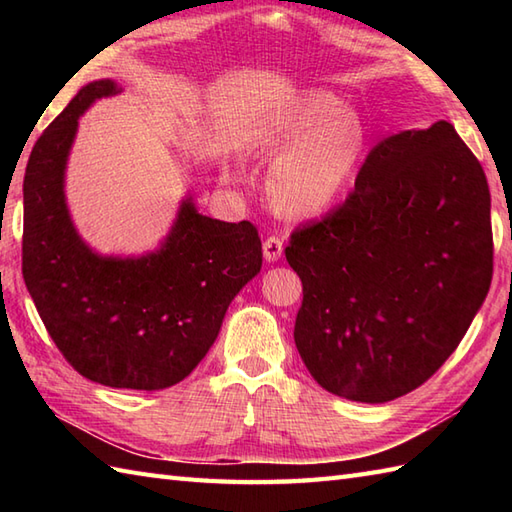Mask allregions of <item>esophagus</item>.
I'll return each instance as SVG.
<instances>
[{
	"label": "esophagus",
	"mask_w": 512,
	"mask_h": 512,
	"mask_svg": "<svg viewBox=\"0 0 512 512\" xmlns=\"http://www.w3.org/2000/svg\"><path fill=\"white\" fill-rule=\"evenodd\" d=\"M281 253H284V242H281V237H277V235L266 237V242H264V259H266V262H277Z\"/></svg>",
	"instance_id": "obj_1"
}]
</instances>
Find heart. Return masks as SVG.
Here are the masks:
<instances>
[{
	"label": "heart",
	"instance_id": "1",
	"mask_svg": "<svg viewBox=\"0 0 512 512\" xmlns=\"http://www.w3.org/2000/svg\"><path fill=\"white\" fill-rule=\"evenodd\" d=\"M358 112L330 94H310L279 110L257 134V149L279 154L268 171V198L279 211L310 217L350 189L367 151Z\"/></svg>",
	"mask_w": 512,
	"mask_h": 512
}]
</instances>
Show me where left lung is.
Masks as SVG:
<instances>
[{"label":"left lung","mask_w":512,"mask_h":512,"mask_svg":"<svg viewBox=\"0 0 512 512\" xmlns=\"http://www.w3.org/2000/svg\"><path fill=\"white\" fill-rule=\"evenodd\" d=\"M303 284L295 343L330 394L389 402L455 352L491 288V193L447 121L391 134L354 191L286 246Z\"/></svg>","instance_id":"1"}]
</instances>
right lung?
Instances as JSON below:
<instances>
[{
    "instance_id": "add662e5",
    "label": "right lung",
    "mask_w": 512,
    "mask_h": 512,
    "mask_svg": "<svg viewBox=\"0 0 512 512\" xmlns=\"http://www.w3.org/2000/svg\"><path fill=\"white\" fill-rule=\"evenodd\" d=\"M112 79L85 85L30 151L24 178V281L76 372L116 389L156 391L187 378L211 350L231 301L262 270L250 222H220L180 202L167 237L143 255H101L76 231L65 169L79 118Z\"/></svg>"
}]
</instances>
